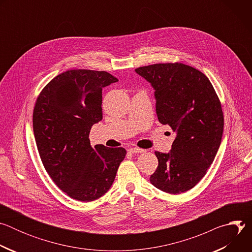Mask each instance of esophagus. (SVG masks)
Returning <instances> with one entry per match:
<instances>
[{"instance_id":"1","label":"esophagus","mask_w":252,"mask_h":252,"mask_svg":"<svg viewBox=\"0 0 252 252\" xmlns=\"http://www.w3.org/2000/svg\"><path fill=\"white\" fill-rule=\"evenodd\" d=\"M128 151L130 153H133V154H143V153H146V150L139 149V148H130Z\"/></svg>"}]
</instances>
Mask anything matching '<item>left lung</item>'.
<instances>
[{
  "label": "left lung",
  "mask_w": 252,
  "mask_h": 252,
  "mask_svg": "<svg viewBox=\"0 0 252 252\" xmlns=\"http://www.w3.org/2000/svg\"><path fill=\"white\" fill-rule=\"evenodd\" d=\"M135 71L156 91L159 123L176 132L168 154L156 152L158 165L150 181L167 193L188 191L201 181L220 149L224 125L220 100L208 78L190 65L155 63Z\"/></svg>",
  "instance_id": "8db88e82"
}]
</instances>
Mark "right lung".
<instances>
[{
	"instance_id": "add662e5",
	"label": "right lung",
	"mask_w": 252,
	"mask_h": 252,
	"mask_svg": "<svg viewBox=\"0 0 252 252\" xmlns=\"http://www.w3.org/2000/svg\"><path fill=\"white\" fill-rule=\"evenodd\" d=\"M119 80L104 70L69 69L40 93L32 113L35 143L53 182L69 197L93 201L109 190L126 151L91 146L102 120L101 91Z\"/></svg>"
}]
</instances>
